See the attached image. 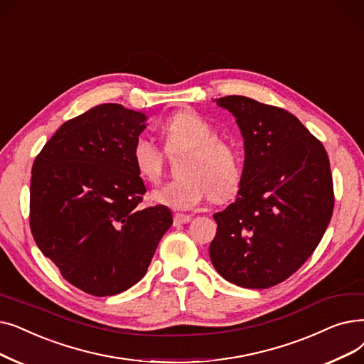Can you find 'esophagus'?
Returning <instances> with one entry per match:
<instances>
[{"mask_svg":"<svg viewBox=\"0 0 364 364\" xmlns=\"http://www.w3.org/2000/svg\"><path fill=\"white\" fill-rule=\"evenodd\" d=\"M192 220V215L187 214H176L173 215V226H180V225H186L188 221Z\"/></svg>","mask_w":364,"mask_h":364,"instance_id":"esophagus-1","label":"esophagus"}]
</instances>
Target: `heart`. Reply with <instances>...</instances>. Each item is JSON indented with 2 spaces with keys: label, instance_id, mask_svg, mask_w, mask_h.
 <instances>
[{
  "label": "heart",
  "instance_id": "obj_1",
  "mask_svg": "<svg viewBox=\"0 0 364 364\" xmlns=\"http://www.w3.org/2000/svg\"><path fill=\"white\" fill-rule=\"evenodd\" d=\"M165 149L169 153L186 151L178 165L180 178L169 181L151 192L157 205L188 211L210 196L226 200L238 192L241 184V162L238 151L217 135L214 126L192 109L169 116L162 124ZM131 157L139 177L157 183L162 177L165 154L147 136L134 141Z\"/></svg>",
  "mask_w": 364,
  "mask_h": 364
}]
</instances>
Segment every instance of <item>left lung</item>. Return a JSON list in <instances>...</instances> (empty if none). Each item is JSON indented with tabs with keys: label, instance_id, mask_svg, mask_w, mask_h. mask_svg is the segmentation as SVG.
Returning a JSON list of instances; mask_svg holds the SVG:
<instances>
[{
	"label": "left lung",
	"instance_id": "obj_1",
	"mask_svg": "<svg viewBox=\"0 0 364 364\" xmlns=\"http://www.w3.org/2000/svg\"><path fill=\"white\" fill-rule=\"evenodd\" d=\"M236 117L245 161L238 198L214 214L215 271L245 289L286 281L320 244L335 207L327 151L291 113L247 97L215 100Z\"/></svg>",
	"mask_w": 364,
	"mask_h": 364
}]
</instances>
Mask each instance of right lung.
<instances>
[{"label": "right lung", "mask_w": 364, "mask_h": 364, "mask_svg": "<svg viewBox=\"0 0 364 364\" xmlns=\"http://www.w3.org/2000/svg\"><path fill=\"white\" fill-rule=\"evenodd\" d=\"M146 119L120 104L93 107L62 124L33 165L36 244L62 277L92 296L136 284L172 225L164 205L139 207L147 188L131 151Z\"/></svg>", "instance_id": "obj_1"}]
</instances>
